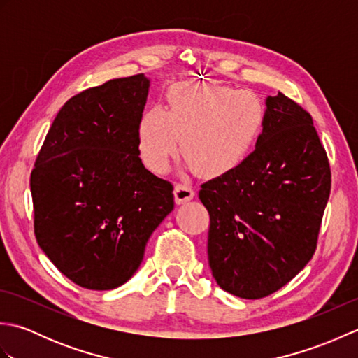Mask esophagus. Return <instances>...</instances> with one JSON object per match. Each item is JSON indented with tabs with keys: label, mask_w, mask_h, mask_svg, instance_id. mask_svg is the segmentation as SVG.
<instances>
[{
	"label": "esophagus",
	"mask_w": 358,
	"mask_h": 358,
	"mask_svg": "<svg viewBox=\"0 0 358 358\" xmlns=\"http://www.w3.org/2000/svg\"><path fill=\"white\" fill-rule=\"evenodd\" d=\"M195 195L194 187L187 183H177L175 185V201L177 204H183L189 200H192Z\"/></svg>",
	"instance_id": "obj_1"
}]
</instances>
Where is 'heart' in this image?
Segmentation results:
<instances>
[{"instance_id":"1","label":"heart","mask_w":358,"mask_h":358,"mask_svg":"<svg viewBox=\"0 0 358 358\" xmlns=\"http://www.w3.org/2000/svg\"><path fill=\"white\" fill-rule=\"evenodd\" d=\"M266 123L264 104L250 90L180 83L167 92L166 110L150 106L138 124L144 164L162 172L183 154L203 177L229 173L252 154Z\"/></svg>"}]
</instances>
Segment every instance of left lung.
<instances>
[{"label":"left lung","mask_w":358,"mask_h":358,"mask_svg":"<svg viewBox=\"0 0 358 358\" xmlns=\"http://www.w3.org/2000/svg\"><path fill=\"white\" fill-rule=\"evenodd\" d=\"M255 150L203 183L208 257L218 286L257 300L289 283L313 258L331 194V166L309 112L268 96Z\"/></svg>","instance_id":"left-lung-1"}]
</instances>
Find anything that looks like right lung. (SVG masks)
Masks as SVG:
<instances>
[{
  "mask_svg": "<svg viewBox=\"0 0 358 358\" xmlns=\"http://www.w3.org/2000/svg\"><path fill=\"white\" fill-rule=\"evenodd\" d=\"M143 73L73 95L30 173L38 245L75 285L108 291L134 275L150 234L173 209V186L141 163Z\"/></svg>",
  "mask_w": 358,
  "mask_h": 358,
  "instance_id": "1",
  "label": "right lung"
}]
</instances>
